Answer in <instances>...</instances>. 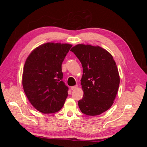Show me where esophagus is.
<instances>
[{
  "instance_id": "34e87169",
  "label": "esophagus",
  "mask_w": 147,
  "mask_h": 147,
  "mask_svg": "<svg viewBox=\"0 0 147 147\" xmlns=\"http://www.w3.org/2000/svg\"><path fill=\"white\" fill-rule=\"evenodd\" d=\"M77 88H78V85H75V86L71 87V90H76V89H77Z\"/></svg>"
}]
</instances>
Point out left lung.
I'll list each match as a JSON object with an SVG mask.
<instances>
[{
    "instance_id": "obj_1",
    "label": "left lung",
    "mask_w": 147,
    "mask_h": 147,
    "mask_svg": "<svg viewBox=\"0 0 147 147\" xmlns=\"http://www.w3.org/2000/svg\"><path fill=\"white\" fill-rule=\"evenodd\" d=\"M83 67L81 85L83 98L78 102L81 112L96 116L113 105L120 82L116 63L112 55L99 46L78 44L70 50Z\"/></svg>"
}]
</instances>
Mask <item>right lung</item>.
<instances>
[{
	"label": "right lung",
	"mask_w": 147,
	"mask_h": 147,
	"mask_svg": "<svg viewBox=\"0 0 147 147\" xmlns=\"http://www.w3.org/2000/svg\"><path fill=\"white\" fill-rule=\"evenodd\" d=\"M72 45L48 42L35 48L26 60L22 84L30 103L40 112L59 111L68 96L62 80V63Z\"/></svg>",
	"instance_id": "right-lung-1"
}]
</instances>
